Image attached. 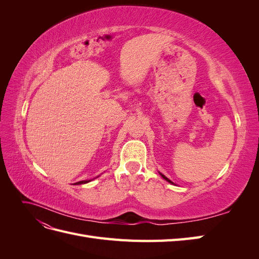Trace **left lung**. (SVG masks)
<instances>
[{
  "mask_svg": "<svg viewBox=\"0 0 259 259\" xmlns=\"http://www.w3.org/2000/svg\"><path fill=\"white\" fill-rule=\"evenodd\" d=\"M161 175H162V174H161ZM162 177H163L164 179H165V180H167V182H168V183H170V184H173V183H171V182H170V180H169V179H168L167 177H165V176H164V175H162Z\"/></svg>",
  "mask_w": 259,
  "mask_h": 259,
  "instance_id": "obj_1",
  "label": "left lung"
}]
</instances>
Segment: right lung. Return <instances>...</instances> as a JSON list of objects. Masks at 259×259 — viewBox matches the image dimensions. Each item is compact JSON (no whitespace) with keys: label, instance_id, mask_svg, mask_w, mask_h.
<instances>
[{"label":"right lung","instance_id":"add662e5","mask_svg":"<svg viewBox=\"0 0 259 259\" xmlns=\"http://www.w3.org/2000/svg\"><path fill=\"white\" fill-rule=\"evenodd\" d=\"M89 182H90V180H82V182H77L74 185H82V184H86V183H89Z\"/></svg>","mask_w":259,"mask_h":259}]
</instances>
